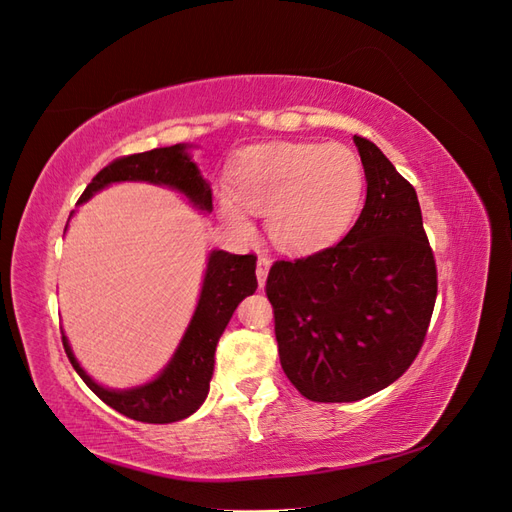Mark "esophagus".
<instances>
[{"label":"esophagus","instance_id":"esophagus-1","mask_svg":"<svg viewBox=\"0 0 512 512\" xmlns=\"http://www.w3.org/2000/svg\"><path fill=\"white\" fill-rule=\"evenodd\" d=\"M269 267H271V260H269L267 256H260V258H258V265H256V277H258V284H260V286L265 284V280H267Z\"/></svg>","mask_w":512,"mask_h":512}]
</instances>
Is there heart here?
<instances>
[{"label": "heart", "instance_id": "b5f03b06", "mask_svg": "<svg viewBox=\"0 0 512 512\" xmlns=\"http://www.w3.org/2000/svg\"><path fill=\"white\" fill-rule=\"evenodd\" d=\"M365 188L363 164L346 145L277 143L252 149L230 177L220 200L222 218L245 228L247 209L267 213L275 243L307 250L342 232L359 209Z\"/></svg>", "mask_w": 512, "mask_h": 512}]
</instances>
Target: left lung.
<instances>
[{
    "label": "left lung",
    "instance_id": "left-lung-1",
    "mask_svg": "<svg viewBox=\"0 0 512 512\" xmlns=\"http://www.w3.org/2000/svg\"><path fill=\"white\" fill-rule=\"evenodd\" d=\"M354 143L367 181L359 220L320 252L275 260L265 286L284 374L322 404L359 401L404 376L438 294L414 188L374 143Z\"/></svg>",
    "mask_w": 512,
    "mask_h": 512
}]
</instances>
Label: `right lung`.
I'll use <instances>...</instances> for the list:
<instances>
[{"label": "right lung", "mask_w": 512, "mask_h": 512, "mask_svg": "<svg viewBox=\"0 0 512 512\" xmlns=\"http://www.w3.org/2000/svg\"><path fill=\"white\" fill-rule=\"evenodd\" d=\"M188 147L173 145L160 147L134 156H123L104 166L91 179L79 198V205L89 200L98 190L115 181H149L179 190L190 198V203L203 211H211V188L200 175L198 166L190 160ZM256 282V256L254 254H228L213 250L207 262V273L196 312L188 331H185L173 359L164 367L162 374L143 386L130 391H108L91 380L83 367L76 363L68 346L66 335L61 337L66 354L76 369V374L94 391L106 406L119 414L141 423H177L181 418L194 414L209 393L213 376L215 346L232 318L237 305L254 294Z\"/></svg>", "instance_id": "obj_1"}]
</instances>
